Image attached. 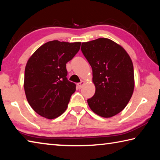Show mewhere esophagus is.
I'll list each match as a JSON object with an SVG mask.
<instances>
[{"label": "esophagus", "mask_w": 160, "mask_h": 160, "mask_svg": "<svg viewBox=\"0 0 160 160\" xmlns=\"http://www.w3.org/2000/svg\"><path fill=\"white\" fill-rule=\"evenodd\" d=\"M85 81H84V80H82V81H81V82H80V83H78V88H79V89L82 88V87L83 86V85H84V84H85Z\"/></svg>", "instance_id": "esophagus-1"}]
</instances>
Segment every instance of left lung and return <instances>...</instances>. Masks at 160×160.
Masks as SVG:
<instances>
[{"mask_svg": "<svg viewBox=\"0 0 160 160\" xmlns=\"http://www.w3.org/2000/svg\"><path fill=\"white\" fill-rule=\"evenodd\" d=\"M81 51L92 69L95 93L88 99L91 110L110 118L125 109L135 86L133 65L126 51L112 40L99 38L82 43Z\"/></svg>", "mask_w": 160, "mask_h": 160, "instance_id": "obj_1", "label": "left lung"}]
</instances>
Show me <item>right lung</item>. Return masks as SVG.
Segmentation results:
<instances>
[{
    "label": "right lung",
    "mask_w": 160,
    "mask_h": 160,
    "mask_svg": "<svg viewBox=\"0 0 160 160\" xmlns=\"http://www.w3.org/2000/svg\"><path fill=\"white\" fill-rule=\"evenodd\" d=\"M81 42H48L35 51L25 70L26 98L35 112L53 119L65 112L75 84L67 79L66 63L80 50Z\"/></svg>",
    "instance_id": "right-lung-1"
}]
</instances>
